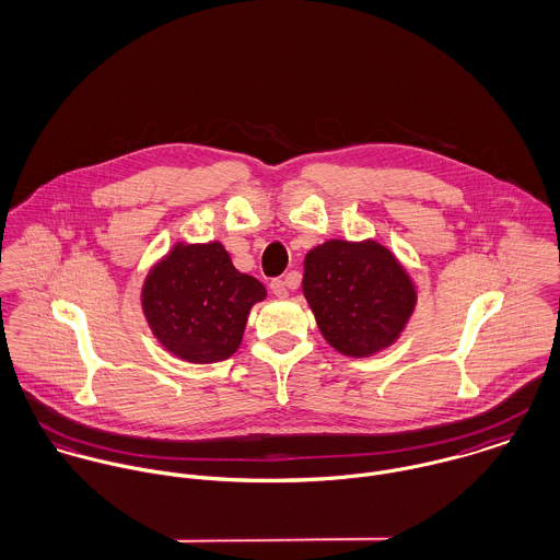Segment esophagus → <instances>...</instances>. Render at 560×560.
<instances>
[{
	"label": "esophagus",
	"mask_w": 560,
	"mask_h": 560,
	"mask_svg": "<svg viewBox=\"0 0 560 560\" xmlns=\"http://www.w3.org/2000/svg\"><path fill=\"white\" fill-rule=\"evenodd\" d=\"M269 289H271V293H273L276 298H287V293H289V289H287V282H284L282 278H276V280H271V282H269Z\"/></svg>",
	"instance_id": "1"
}]
</instances>
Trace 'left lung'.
<instances>
[{"label":"left lung","instance_id":"obj_1","mask_svg":"<svg viewBox=\"0 0 560 560\" xmlns=\"http://www.w3.org/2000/svg\"><path fill=\"white\" fill-rule=\"evenodd\" d=\"M302 289L323 338L351 358H369L397 342L418 300L397 256L373 240H329L313 247Z\"/></svg>","mask_w":560,"mask_h":560}]
</instances>
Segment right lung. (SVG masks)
<instances>
[{
  "label": "right lung",
  "mask_w": 560,
  "mask_h": 560,
  "mask_svg": "<svg viewBox=\"0 0 560 560\" xmlns=\"http://www.w3.org/2000/svg\"><path fill=\"white\" fill-rule=\"evenodd\" d=\"M265 287L235 269L220 241L176 243L149 271L142 311L172 355L213 364L240 349L247 315Z\"/></svg>",
  "instance_id": "add662e5"
}]
</instances>
